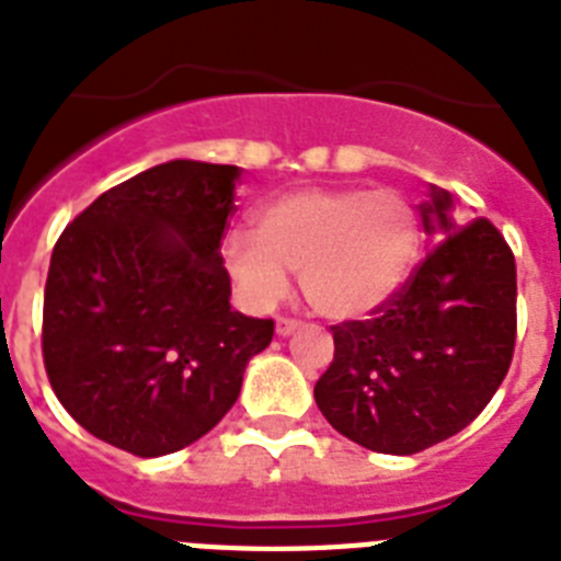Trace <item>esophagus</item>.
Wrapping results in <instances>:
<instances>
[{
	"mask_svg": "<svg viewBox=\"0 0 561 561\" xmlns=\"http://www.w3.org/2000/svg\"><path fill=\"white\" fill-rule=\"evenodd\" d=\"M299 328H302V322H299V319H290V317L276 319V333H279V336H290V333L299 331Z\"/></svg>",
	"mask_w": 561,
	"mask_h": 561,
	"instance_id": "obj_1",
	"label": "esophagus"
}]
</instances>
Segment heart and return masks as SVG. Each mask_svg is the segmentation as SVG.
Segmentation results:
<instances>
[{
  "label": "heart",
  "mask_w": 561,
  "mask_h": 561,
  "mask_svg": "<svg viewBox=\"0 0 561 561\" xmlns=\"http://www.w3.org/2000/svg\"><path fill=\"white\" fill-rule=\"evenodd\" d=\"M422 230L408 196L393 187H302L271 199L256 233L230 230L222 259L256 308L279 302L288 271L328 319H359L388 305L411 279Z\"/></svg>",
  "instance_id": "b5f03b06"
}]
</instances>
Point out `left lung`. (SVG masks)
<instances>
[{
    "instance_id": "left-lung-1",
    "label": "left lung",
    "mask_w": 561,
    "mask_h": 561,
    "mask_svg": "<svg viewBox=\"0 0 561 561\" xmlns=\"http://www.w3.org/2000/svg\"><path fill=\"white\" fill-rule=\"evenodd\" d=\"M439 233L388 305L333 324L313 397L342 436L408 456L450 439L491 402L516 345V259L491 219L459 225L433 187L419 205Z\"/></svg>"
}]
</instances>
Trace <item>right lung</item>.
<instances>
[{
	"label": "right lung",
	"instance_id": "obj_1",
	"mask_svg": "<svg viewBox=\"0 0 561 561\" xmlns=\"http://www.w3.org/2000/svg\"><path fill=\"white\" fill-rule=\"evenodd\" d=\"M233 164L173 159L111 187L56 239L42 356L65 411L96 439L164 456L219 425L273 319L230 308L222 239Z\"/></svg>",
	"mask_w": 561,
	"mask_h": 561
}]
</instances>
